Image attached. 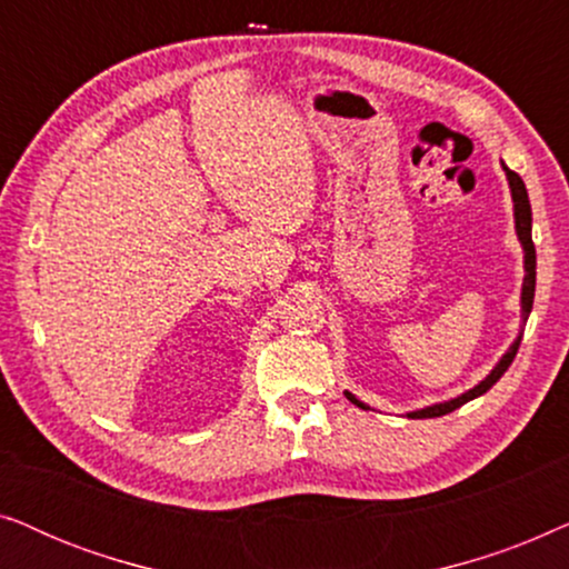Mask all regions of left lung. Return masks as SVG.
Segmentation results:
<instances>
[{"label":"left lung","instance_id":"8db88e82","mask_svg":"<svg viewBox=\"0 0 569 569\" xmlns=\"http://www.w3.org/2000/svg\"><path fill=\"white\" fill-rule=\"evenodd\" d=\"M505 168V166H502ZM505 173H508V181H510V191H512V201H516V230H518V238L520 243H523V251H526V279H523V321H528V313H531L533 308V292H536V246H533V238H531V204H528V193H526V183L523 178H520L516 170L505 168ZM520 339L518 337L516 341H512L510 352L502 357L500 365L489 372V376L481 380V383L477 388H471V391H466L463 396H458V399L453 401H446V403H435V407H427V409H419V411H411V419H430V417H442L448 415V411H453L458 407H463L466 401L477 399V396L487 393L489 388H492L497 380H500L505 376V370L510 368L512 360H516L518 355V347H520ZM347 399L357 403V407L368 409L365 403H360L355 399L352 393H347Z\"/></svg>","mask_w":569,"mask_h":569}]
</instances>
